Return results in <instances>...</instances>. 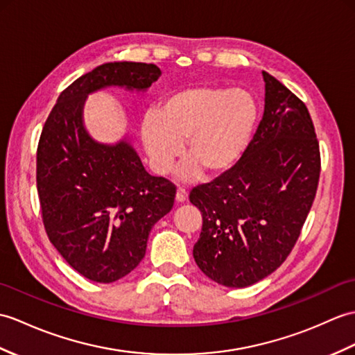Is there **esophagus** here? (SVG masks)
<instances>
[{
    "instance_id": "1",
    "label": "esophagus",
    "mask_w": 355,
    "mask_h": 355,
    "mask_svg": "<svg viewBox=\"0 0 355 355\" xmlns=\"http://www.w3.org/2000/svg\"><path fill=\"white\" fill-rule=\"evenodd\" d=\"M175 198H177V201L178 202H184L186 201V198H187V191L184 187H178L177 189V195H175Z\"/></svg>"
}]
</instances>
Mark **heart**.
I'll use <instances>...</instances> for the list:
<instances>
[{
    "mask_svg": "<svg viewBox=\"0 0 355 355\" xmlns=\"http://www.w3.org/2000/svg\"><path fill=\"white\" fill-rule=\"evenodd\" d=\"M259 104L242 89L192 86L164 98L160 110L142 119V142L153 169L166 175L174 169L186 142L184 178L219 177L237 166L252 142Z\"/></svg>",
    "mask_w": 355,
    "mask_h": 355,
    "instance_id": "obj_1",
    "label": "heart"
}]
</instances>
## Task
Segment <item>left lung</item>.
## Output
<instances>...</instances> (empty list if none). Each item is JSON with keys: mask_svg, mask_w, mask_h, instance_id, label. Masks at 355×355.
Returning <instances> with one entry per match:
<instances>
[{"mask_svg": "<svg viewBox=\"0 0 355 355\" xmlns=\"http://www.w3.org/2000/svg\"><path fill=\"white\" fill-rule=\"evenodd\" d=\"M263 80L265 113L243 159L189 195L202 215L193 259L227 287L251 286L279 268L318 191L320 151L307 107L268 72Z\"/></svg>", "mask_w": 355, "mask_h": 355, "instance_id": "left-lung-1", "label": "left lung"}]
</instances>
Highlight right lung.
Masks as SVG:
<instances>
[{
    "label": "right lung",
    "mask_w": 355,
    "mask_h": 355,
    "mask_svg": "<svg viewBox=\"0 0 355 355\" xmlns=\"http://www.w3.org/2000/svg\"><path fill=\"white\" fill-rule=\"evenodd\" d=\"M159 76L153 63L98 66L63 90L39 137L36 183L46 236L69 266L96 283L116 282L139 265L177 187L148 174L125 140L94 142L81 121L85 96L105 86L144 90Z\"/></svg>",
    "instance_id": "right-lung-1"
}]
</instances>
